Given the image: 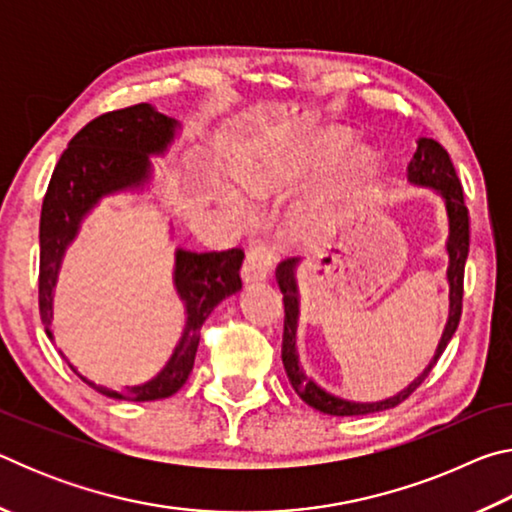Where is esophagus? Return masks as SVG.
Here are the masks:
<instances>
[{
	"label": "esophagus",
	"instance_id": "esophagus-1",
	"mask_svg": "<svg viewBox=\"0 0 512 512\" xmlns=\"http://www.w3.org/2000/svg\"><path fill=\"white\" fill-rule=\"evenodd\" d=\"M271 264H273L271 248L266 244L253 246L246 257L244 268H241V280H244V284L264 282L268 277V271H271Z\"/></svg>",
	"mask_w": 512,
	"mask_h": 512
}]
</instances>
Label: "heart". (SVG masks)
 <instances>
[{
    "label": "heart",
    "instance_id": "obj_1",
    "mask_svg": "<svg viewBox=\"0 0 512 512\" xmlns=\"http://www.w3.org/2000/svg\"><path fill=\"white\" fill-rule=\"evenodd\" d=\"M350 142V135L343 128H325L316 137V149L311 151L307 158L305 153H280L273 155L264 162V169L253 180V192L259 198H282L296 187L302 178L307 176L311 167L341 151L345 144ZM372 171V153L366 146H354V149L345 155L339 167L329 178L327 189H323L305 212H300L289 225V237L296 244H307L314 239L320 230L334 223V216L339 212L341 203L350 198L359 189V185L366 180Z\"/></svg>",
    "mask_w": 512,
    "mask_h": 512
}]
</instances>
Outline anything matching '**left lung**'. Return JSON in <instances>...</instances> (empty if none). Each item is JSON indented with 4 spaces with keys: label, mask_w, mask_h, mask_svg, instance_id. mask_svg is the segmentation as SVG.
Wrapping results in <instances>:
<instances>
[{
    "label": "left lung",
    "mask_w": 512,
    "mask_h": 512,
    "mask_svg": "<svg viewBox=\"0 0 512 512\" xmlns=\"http://www.w3.org/2000/svg\"><path fill=\"white\" fill-rule=\"evenodd\" d=\"M418 149L413 153V160L406 169V180L413 187L429 189L445 205L447 223H449V239H447V284H449V316L445 332L440 336V343L436 348V354L429 361V366L422 370L418 379H413L409 386L404 388L388 400L379 402H354L345 400L334 393L325 391L314 377H309L305 368L300 366L298 348H296V334H298V318H300V289H298V268L300 259L293 257L277 266V284L284 296V343H282V363L287 370V377L291 381L293 391L300 395V400L309 404L311 409L327 415H368L377 411L393 409L400 402H404L415 388H418L424 377L429 375L431 368L436 366L440 354L445 352L447 343L452 341V336L461 320V302H463V273L465 262L470 255V212H467L463 201V187L461 180L456 176V169L452 164L449 153L440 146L436 140L429 137H420Z\"/></svg>",
    "instance_id": "obj_1"
}]
</instances>
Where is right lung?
Returning <instances> with one entry per match:
<instances>
[{
    "label": "right lung",
    "instance_id": "right-lung-1",
    "mask_svg": "<svg viewBox=\"0 0 512 512\" xmlns=\"http://www.w3.org/2000/svg\"><path fill=\"white\" fill-rule=\"evenodd\" d=\"M180 131L183 124L178 119L162 115L151 103H137L92 119L60 155L40 214V316L51 341L58 273L67 248L79 237L83 221L94 212V207L101 205L103 198L151 192L155 176L151 158H164L180 137ZM169 235L173 237V223H169ZM241 262L244 253L239 248L223 253H194L176 248L173 289L185 307V329L167 366L144 384L112 391L83 377L65 354H60L85 384L112 400L151 402L173 395L183 388L194 368L205 318L221 300L241 291Z\"/></svg>",
    "mask_w": 512,
    "mask_h": 512
}]
</instances>
